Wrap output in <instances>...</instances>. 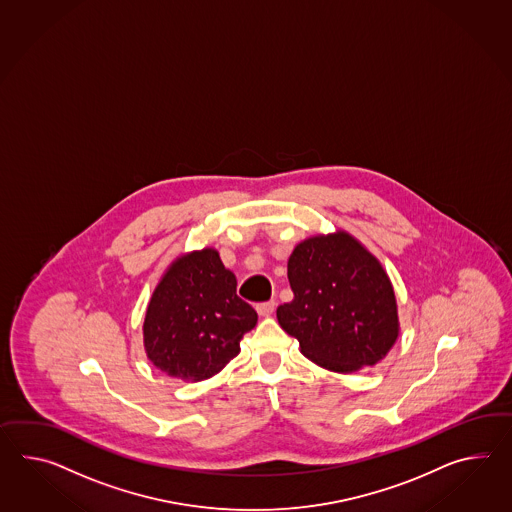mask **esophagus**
<instances>
[{
	"mask_svg": "<svg viewBox=\"0 0 512 512\" xmlns=\"http://www.w3.org/2000/svg\"><path fill=\"white\" fill-rule=\"evenodd\" d=\"M275 311V301H264V303H259L257 305V312L261 314V316H272Z\"/></svg>",
	"mask_w": 512,
	"mask_h": 512,
	"instance_id": "34e87169",
	"label": "esophagus"
}]
</instances>
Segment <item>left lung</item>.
Returning <instances> with one entry per match:
<instances>
[{
	"mask_svg": "<svg viewBox=\"0 0 512 512\" xmlns=\"http://www.w3.org/2000/svg\"><path fill=\"white\" fill-rule=\"evenodd\" d=\"M294 300L279 325L301 353L338 374L374 366L399 335L394 288L381 262L346 231L300 242L288 257Z\"/></svg>",
	"mask_w": 512,
	"mask_h": 512,
	"instance_id": "1",
	"label": "left lung"
}]
</instances>
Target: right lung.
I'll return each mask as SVG.
<instances>
[{
  "label": "right lung",
  "mask_w": 512,
  "mask_h": 512,
  "mask_svg": "<svg viewBox=\"0 0 512 512\" xmlns=\"http://www.w3.org/2000/svg\"><path fill=\"white\" fill-rule=\"evenodd\" d=\"M255 324L257 312L237 296V277L205 248L177 257L153 290L144 348L164 374L203 381L237 357Z\"/></svg>",
  "instance_id": "add662e5"
}]
</instances>
